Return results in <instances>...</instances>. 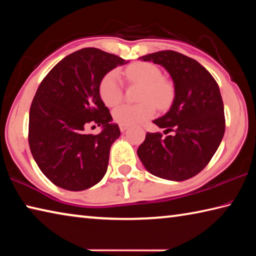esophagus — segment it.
<instances>
[{"label": "esophagus", "mask_w": 256, "mask_h": 256, "mask_svg": "<svg viewBox=\"0 0 256 256\" xmlns=\"http://www.w3.org/2000/svg\"><path fill=\"white\" fill-rule=\"evenodd\" d=\"M128 128V126H126V125H120V132H125V131H126Z\"/></svg>", "instance_id": "obj_1"}]
</instances>
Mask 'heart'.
I'll list each match as a JSON object with an SVG mask.
<instances>
[{"label": "heart", "mask_w": 256, "mask_h": 256, "mask_svg": "<svg viewBox=\"0 0 256 256\" xmlns=\"http://www.w3.org/2000/svg\"><path fill=\"white\" fill-rule=\"evenodd\" d=\"M125 76L130 81L144 84L140 99L142 102L131 105L124 104L112 110V118L120 125H136L144 122L154 115V106L164 108L172 99L170 86L164 81L162 73L154 64L138 62L125 68ZM100 97L107 106L112 107L122 100L123 86L118 71H110L102 78L99 86Z\"/></svg>", "instance_id": "obj_1"}]
</instances>
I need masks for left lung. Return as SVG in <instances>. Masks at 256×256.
Returning a JSON list of instances; mask_svg holds the SVG:
<instances>
[{
	"instance_id": "8db88e82",
	"label": "left lung",
	"mask_w": 256,
	"mask_h": 256,
	"mask_svg": "<svg viewBox=\"0 0 256 256\" xmlns=\"http://www.w3.org/2000/svg\"><path fill=\"white\" fill-rule=\"evenodd\" d=\"M164 68L174 84V99L166 114L152 120L164 133H146L138 149L146 170L160 178L182 182L198 174L222 142L224 102L218 84L198 60L174 50L141 56Z\"/></svg>"
}]
</instances>
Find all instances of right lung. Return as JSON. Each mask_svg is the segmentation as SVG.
<instances>
[{
	"label": "right lung",
	"mask_w": 256,
	"mask_h": 256,
	"mask_svg": "<svg viewBox=\"0 0 256 256\" xmlns=\"http://www.w3.org/2000/svg\"><path fill=\"white\" fill-rule=\"evenodd\" d=\"M126 63L86 47L60 60L38 86L29 112V146L42 174L58 188L84 190L105 176L120 131L99 86L108 72ZM92 122L103 128L97 136L85 133Z\"/></svg>",
	"instance_id": "obj_1"
}]
</instances>
